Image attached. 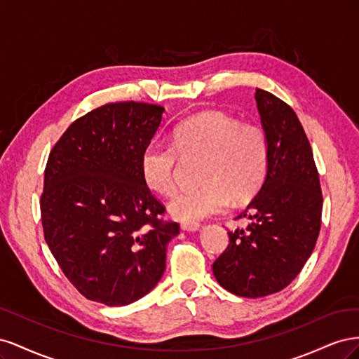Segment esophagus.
<instances>
[{
  "label": "esophagus",
  "mask_w": 359,
  "mask_h": 359,
  "mask_svg": "<svg viewBox=\"0 0 359 359\" xmlns=\"http://www.w3.org/2000/svg\"><path fill=\"white\" fill-rule=\"evenodd\" d=\"M181 229L186 232H198L201 229L199 223H181Z\"/></svg>",
  "instance_id": "34e87169"
}]
</instances>
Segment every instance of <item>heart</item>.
<instances>
[{
	"label": "heart",
	"instance_id": "b5f03b06",
	"mask_svg": "<svg viewBox=\"0 0 359 359\" xmlns=\"http://www.w3.org/2000/svg\"><path fill=\"white\" fill-rule=\"evenodd\" d=\"M173 147L153 144L140 156L145 186L161 196L177 190L175 166L181 156H202L198 189L178 193L169 212L180 222L194 223L223 212L232 201H247L262 186L268 172L269 151L264 130L241 124L222 112H203L173 128Z\"/></svg>",
	"mask_w": 359,
	"mask_h": 359
}]
</instances>
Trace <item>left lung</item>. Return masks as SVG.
Here are the masks:
<instances>
[{
	"mask_svg": "<svg viewBox=\"0 0 359 359\" xmlns=\"http://www.w3.org/2000/svg\"><path fill=\"white\" fill-rule=\"evenodd\" d=\"M255 99L268 140V172L238 215L252 223L227 233L229 245L212 264L220 286L244 298L280 292L301 273L318 241L323 202L313 151L295 111L260 88Z\"/></svg>",
	"mask_w": 359,
	"mask_h": 359,
	"instance_id": "8db88e82",
	"label": "left lung"
}]
</instances>
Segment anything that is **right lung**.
Masks as SVG:
<instances>
[{
  "label": "right lung",
  "mask_w": 359,
  "mask_h": 359,
  "mask_svg": "<svg viewBox=\"0 0 359 359\" xmlns=\"http://www.w3.org/2000/svg\"><path fill=\"white\" fill-rule=\"evenodd\" d=\"M165 107L119 102L97 107L66 130L50 151L40 208L45 240L85 298L128 306L149 293L166 269L178 223L140 175V156Z\"/></svg>",
  "instance_id": "add662e5"
}]
</instances>
